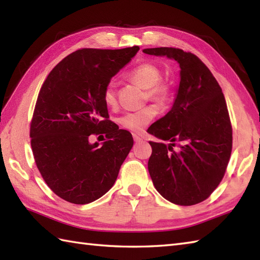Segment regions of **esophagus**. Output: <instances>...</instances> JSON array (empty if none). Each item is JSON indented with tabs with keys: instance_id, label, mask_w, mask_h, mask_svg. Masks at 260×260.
I'll list each match as a JSON object with an SVG mask.
<instances>
[{
	"instance_id": "1",
	"label": "esophagus",
	"mask_w": 260,
	"mask_h": 260,
	"mask_svg": "<svg viewBox=\"0 0 260 260\" xmlns=\"http://www.w3.org/2000/svg\"><path fill=\"white\" fill-rule=\"evenodd\" d=\"M133 139H134L135 143H140V142H142V141H143V140H142V137H140L139 135H136V134H134V135H133Z\"/></svg>"
}]
</instances>
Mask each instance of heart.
Wrapping results in <instances>:
<instances>
[{"label":"heart","mask_w":260,"mask_h":260,"mask_svg":"<svg viewBox=\"0 0 260 260\" xmlns=\"http://www.w3.org/2000/svg\"><path fill=\"white\" fill-rule=\"evenodd\" d=\"M129 78L146 89V95L150 99L157 103H165L170 96V88L161 81V71L152 63H142L131 71ZM104 102L107 106H114L116 104L115 82L109 81L104 89ZM156 108L147 106L135 112H128L121 115L118 121L124 128L139 133L151 123L155 117Z\"/></svg>","instance_id":"b5f03b06"}]
</instances>
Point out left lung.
I'll list each match as a JSON object with an SVG mask.
<instances>
[{
  "instance_id": "1",
  "label": "left lung",
  "mask_w": 260,
  "mask_h": 260,
  "mask_svg": "<svg viewBox=\"0 0 260 260\" xmlns=\"http://www.w3.org/2000/svg\"><path fill=\"white\" fill-rule=\"evenodd\" d=\"M143 52L174 59L181 69L172 107L147 131L170 142H150L148 172L163 198L193 206L217 189L231 155L233 128L222 89L196 54L167 47ZM175 141L180 144L173 150Z\"/></svg>"
}]
</instances>
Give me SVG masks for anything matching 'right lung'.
<instances>
[{"label": "right lung", "instance_id": "1", "mask_svg": "<svg viewBox=\"0 0 260 260\" xmlns=\"http://www.w3.org/2000/svg\"><path fill=\"white\" fill-rule=\"evenodd\" d=\"M139 50L80 49L43 82L31 121V147L43 180L66 201L87 204L103 197L133 147L129 132L108 120L104 89ZM102 133L107 134L102 146L91 145L89 136Z\"/></svg>", "mask_w": 260, "mask_h": 260}]
</instances>
